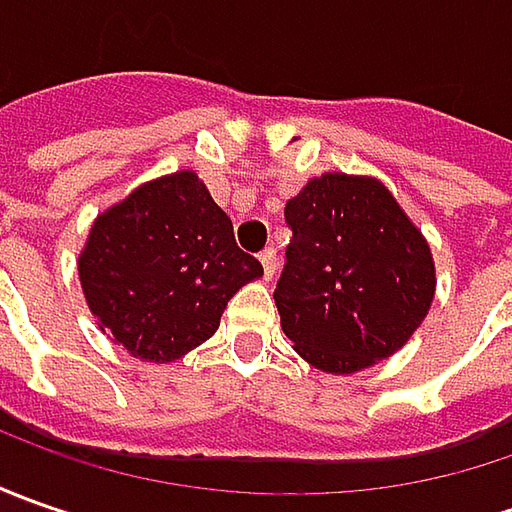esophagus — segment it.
<instances>
[{"instance_id":"obj_1","label":"esophagus","mask_w":512,"mask_h":512,"mask_svg":"<svg viewBox=\"0 0 512 512\" xmlns=\"http://www.w3.org/2000/svg\"><path fill=\"white\" fill-rule=\"evenodd\" d=\"M259 262L265 267V279H273V273H276V267H279V262H276V250H273V247H265V250L259 253Z\"/></svg>"}]
</instances>
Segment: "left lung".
Listing matches in <instances>:
<instances>
[{"label": "left lung", "instance_id": "left-lung-1", "mask_svg": "<svg viewBox=\"0 0 512 512\" xmlns=\"http://www.w3.org/2000/svg\"><path fill=\"white\" fill-rule=\"evenodd\" d=\"M285 222L273 299L296 353L339 376L393 356L436 293L430 245L393 193L373 176L325 173L287 202Z\"/></svg>", "mask_w": 512, "mask_h": 512}]
</instances>
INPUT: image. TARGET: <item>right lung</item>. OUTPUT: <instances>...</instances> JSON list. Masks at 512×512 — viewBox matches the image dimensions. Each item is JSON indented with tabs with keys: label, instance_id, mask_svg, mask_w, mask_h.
Masks as SVG:
<instances>
[{
	"label": "right lung",
	"instance_id": "1",
	"mask_svg": "<svg viewBox=\"0 0 512 512\" xmlns=\"http://www.w3.org/2000/svg\"><path fill=\"white\" fill-rule=\"evenodd\" d=\"M262 276L233 222L193 170L136 187L90 225L79 282L90 313L145 362H173L207 342L233 293Z\"/></svg>",
	"mask_w": 512,
	"mask_h": 512
}]
</instances>
